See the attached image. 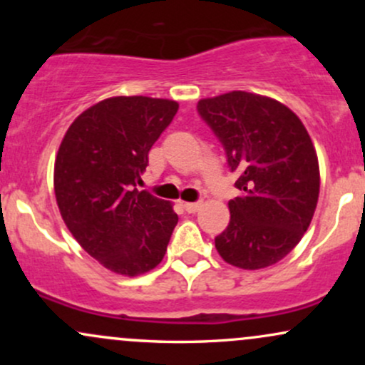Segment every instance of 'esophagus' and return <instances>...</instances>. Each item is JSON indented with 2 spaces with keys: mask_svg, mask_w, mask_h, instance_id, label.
I'll use <instances>...</instances> for the list:
<instances>
[{
  "mask_svg": "<svg viewBox=\"0 0 365 365\" xmlns=\"http://www.w3.org/2000/svg\"><path fill=\"white\" fill-rule=\"evenodd\" d=\"M200 206H202V202H183V207H185L187 212H197Z\"/></svg>",
  "mask_w": 365,
  "mask_h": 365,
  "instance_id": "34e87169",
  "label": "esophagus"
}]
</instances>
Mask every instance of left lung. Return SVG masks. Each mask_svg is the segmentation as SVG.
I'll use <instances>...</instances> for the list:
<instances>
[{
  "mask_svg": "<svg viewBox=\"0 0 365 365\" xmlns=\"http://www.w3.org/2000/svg\"><path fill=\"white\" fill-rule=\"evenodd\" d=\"M223 145L240 195L215 238L226 262L261 269L282 261L311 225L319 197V165L307 130L274 99L233 91L197 104Z\"/></svg>",
  "mask_w": 365,
  "mask_h": 365,
  "instance_id": "left-lung-1",
  "label": "left lung"
}]
</instances>
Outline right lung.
Wrapping results in <instances>:
<instances>
[{"label":"right lung","mask_w":365,"mask_h":365,"mask_svg":"<svg viewBox=\"0 0 365 365\" xmlns=\"http://www.w3.org/2000/svg\"><path fill=\"white\" fill-rule=\"evenodd\" d=\"M178 103L118 96L70 125L54 163V194L75 240L104 267L135 276L156 267L178 223L168 200L139 190L149 150Z\"/></svg>","instance_id":"add662e5"}]
</instances>
